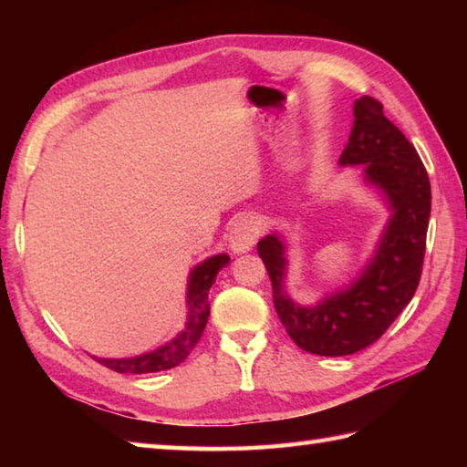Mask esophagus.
Instances as JSON below:
<instances>
[{
  "mask_svg": "<svg viewBox=\"0 0 467 467\" xmlns=\"http://www.w3.org/2000/svg\"><path fill=\"white\" fill-rule=\"evenodd\" d=\"M261 234V221L256 216H241L236 218L233 228H231V234H228V243H231V251L241 254L251 251L256 239H259Z\"/></svg>",
  "mask_w": 467,
  "mask_h": 467,
  "instance_id": "1",
  "label": "esophagus"
}]
</instances>
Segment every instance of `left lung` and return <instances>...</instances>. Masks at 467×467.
I'll use <instances>...</instances> for the list:
<instances>
[{
    "instance_id": "1",
    "label": "left lung",
    "mask_w": 467,
    "mask_h": 467,
    "mask_svg": "<svg viewBox=\"0 0 467 467\" xmlns=\"http://www.w3.org/2000/svg\"><path fill=\"white\" fill-rule=\"evenodd\" d=\"M355 122L341 166L361 164L365 181L379 188L391 218L365 271L347 289L315 306L296 305L285 293V244L266 234L256 244L273 285L276 315L301 349L341 357L365 349L389 329L421 279L431 186L413 144L383 114L381 102L363 96L353 106Z\"/></svg>"
}]
</instances>
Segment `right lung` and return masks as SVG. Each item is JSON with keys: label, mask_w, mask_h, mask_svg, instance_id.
<instances>
[{"label": "right lung", "mask_w": 467, "mask_h": 467, "mask_svg": "<svg viewBox=\"0 0 467 467\" xmlns=\"http://www.w3.org/2000/svg\"><path fill=\"white\" fill-rule=\"evenodd\" d=\"M228 261H231V256L228 254H214L211 259H206L198 266H194L191 273V279H188V291H186L188 321L184 329L178 333L172 341L158 347L154 351L128 357V359H102V357H94V359L116 373H130V375L156 373V371L172 369V367L181 365L188 357V353L194 349L198 339H201L208 321V315H211L208 291H211L218 271H221L223 266H226Z\"/></svg>", "instance_id": "add662e5"}]
</instances>
